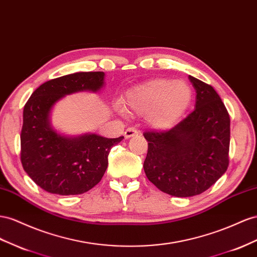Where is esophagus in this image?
Masks as SVG:
<instances>
[{
	"label": "esophagus",
	"mask_w": 257,
	"mask_h": 257,
	"mask_svg": "<svg viewBox=\"0 0 257 257\" xmlns=\"http://www.w3.org/2000/svg\"><path fill=\"white\" fill-rule=\"evenodd\" d=\"M138 133H140V132H138L136 128L128 127V128H126L125 132H124V137H125V138H131V137L138 135Z\"/></svg>",
	"instance_id": "34e87169"
}]
</instances>
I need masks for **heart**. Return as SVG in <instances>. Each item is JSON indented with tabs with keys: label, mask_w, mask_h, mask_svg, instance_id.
<instances>
[{
	"label": "heart",
	"mask_w": 257,
	"mask_h": 257,
	"mask_svg": "<svg viewBox=\"0 0 257 257\" xmlns=\"http://www.w3.org/2000/svg\"><path fill=\"white\" fill-rule=\"evenodd\" d=\"M192 97V88L186 81L159 78L130 88L123 106L128 111L147 114V122L152 127L165 130L186 113Z\"/></svg>",
	"instance_id": "1"
}]
</instances>
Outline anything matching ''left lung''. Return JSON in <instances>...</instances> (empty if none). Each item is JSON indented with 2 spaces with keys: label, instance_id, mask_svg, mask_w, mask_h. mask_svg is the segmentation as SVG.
I'll return each instance as SVG.
<instances>
[{
  "label": "left lung",
  "instance_id": "8db88e82",
  "mask_svg": "<svg viewBox=\"0 0 257 257\" xmlns=\"http://www.w3.org/2000/svg\"><path fill=\"white\" fill-rule=\"evenodd\" d=\"M196 89V109L174 127L146 132V176L173 197L200 195L223 176L229 164L230 117L219 95L189 75Z\"/></svg>",
  "mask_w": 257,
  "mask_h": 257
}]
</instances>
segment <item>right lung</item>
Returning a JSON list of instances; mask_svg holds the SVG:
<instances>
[{
	"instance_id": "obj_1",
	"label": "right lung",
	"mask_w": 257,
	"mask_h": 257,
	"mask_svg": "<svg viewBox=\"0 0 257 257\" xmlns=\"http://www.w3.org/2000/svg\"><path fill=\"white\" fill-rule=\"evenodd\" d=\"M105 84V73L75 72L43 83L24 107L23 168L41 188L60 196L81 195L100 182L108 166V155L122 141L93 133L67 136L55 130L51 112L66 95L97 93Z\"/></svg>"
}]
</instances>
